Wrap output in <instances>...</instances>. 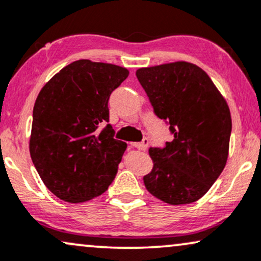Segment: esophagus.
<instances>
[{
	"label": "esophagus",
	"mask_w": 261,
	"mask_h": 261,
	"mask_svg": "<svg viewBox=\"0 0 261 261\" xmlns=\"http://www.w3.org/2000/svg\"><path fill=\"white\" fill-rule=\"evenodd\" d=\"M148 143H149L148 139H144L142 142H133L131 143V146L135 147V148H137V149L146 150L147 148H148Z\"/></svg>",
	"instance_id": "34e87169"
}]
</instances>
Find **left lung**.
Masks as SVG:
<instances>
[{"mask_svg":"<svg viewBox=\"0 0 261 261\" xmlns=\"http://www.w3.org/2000/svg\"><path fill=\"white\" fill-rule=\"evenodd\" d=\"M155 115L174 135L149 148L153 169L143 176L150 194L171 205L196 202L224 170L231 136L227 102L208 74L188 62L137 69Z\"/></svg>","mask_w":261,"mask_h":261,"instance_id":"1","label":"left lung"}]
</instances>
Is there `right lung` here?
<instances>
[{
  "mask_svg": "<svg viewBox=\"0 0 261 261\" xmlns=\"http://www.w3.org/2000/svg\"><path fill=\"white\" fill-rule=\"evenodd\" d=\"M126 68L75 61L40 91L33 111L30 155L45 186L59 199L83 203L108 190L127 144L109 124L111 93Z\"/></svg>",
  "mask_w": 261,
  "mask_h": 261,
  "instance_id": "1",
  "label": "right lung"
}]
</instances>
